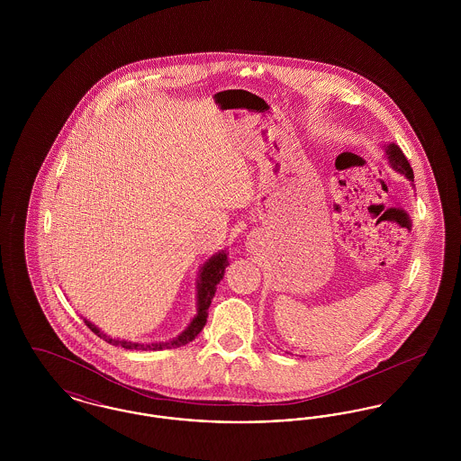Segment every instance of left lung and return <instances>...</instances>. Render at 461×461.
I'll return each mask as SVG.
<instances>
[{
  "label": "left lung",
  "mask_w": 461,
  "mask_h": 461,
  "mask_svg": "<svg viewBox=\"0 0 461 461\" xmlns=\"http://www.w3.org/2000/svg\"><path fill=\"white\" fill-rule=\"evenodd\" d=\"M387 155H389V162H391L393 169H395L401 175L406 176L410 181H413V169H411L408 158L402 154V150L393 143V145L387 147Z\"/></svg>",
  "instance_id": "obj_1"
}]
</instances>
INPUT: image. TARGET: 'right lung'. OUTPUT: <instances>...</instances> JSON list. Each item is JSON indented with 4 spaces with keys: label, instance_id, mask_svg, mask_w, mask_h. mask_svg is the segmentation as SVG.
I'll return each instance as SVG.
<instances>
[{
    "label": "right lung",
    "instance_id": "add662e5",
    "mask_svg": "<svg viewBox=\"0 0 461 461\" xmlns=\"http://www.w3.org/2000/svg\"><path fill=\"white\" fill-rule=\"evenodd\" d=\"M228 266V256L224 252H220L218 256H214L212 259H209L203 264L202 271H200V280H198V311L197 316L194 318V321L190 323V327L185 330L181 335H177L169 342H158V344H138V342H128V340H115L110 339L105 333H102L95 325H91L89 321H85L88 325V329L96 333L100 339H104L105 342H109L112 346H121L124 349H138V351H149V349H171V348H179L185 346L188 342H192L198 333L203 329V325L207 323V309L212 303V297L216 294V286L222 280L224 269Z\"/></svg>",
    "mask_w": 461,
    "mask_h": 461
}]
</instances>
